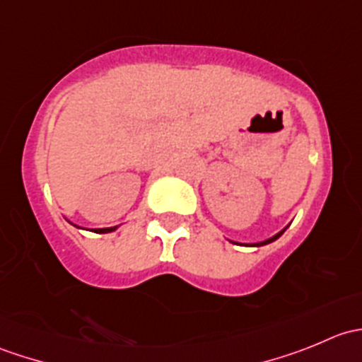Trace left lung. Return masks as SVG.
I'll use <instances>...</instances> for the list:
<instances>
[{
	"instance_id": "left-lung-1",
	"label": "left lung",
	"mask_w": 362,
	"mask_h": 362,
	"mask_svg": "<svg viewBox=\"0 0 362 362\" xmlns=\"http://www.w3.org/2000/svg\"><path fill=\"white\" fill-rule=\"evenodd\" d=\"M287 229V228H286ZM286 229H282V231L280 233H276L275 236H272V238H268V240H264V242H259V243H252V247H261V245H266V243H272V242H275L276 238H280V236H282V233L286 231Z\"/></svg>"
}]
</instances>
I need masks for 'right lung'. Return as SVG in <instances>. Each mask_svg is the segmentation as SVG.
Segmentation results:
<instances>
[{"mask_svg": "<svg viewBox=\"0 0 362 362\" xmlns=\"http://www.w3.org/2000/svg\"><path fill=\"white\" fill-rule=\"evenodd\" d=\"M117 228H103V229H93L94 233H112V231H115Z\"/></svg>", "mask_w": 362, "mask_h": 362, "instance_id": "obj_1", "label": "right lung"}]
</instances>
